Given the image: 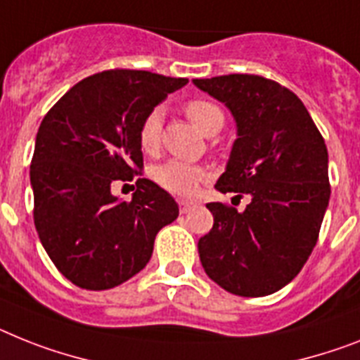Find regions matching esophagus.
Segmentation results:
<instances>
[{"mask_svg":"<svg viewBox=\"0 0 360 360\" xmlns=\"http://www.w3.org/2000/svg\"><path fill=\"white\" fill-rule=\"evenodd\" d=\"M178 206H180V213H189L193 207L197 206V202L187 200V198H180V200H178Z\"/></svg>","mask_w":360,"mask_h":360,"instance_id":"34e87169","label":"esophagus"}]
</instances>
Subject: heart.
<instances>
[{
    "mask_svg": "<svg viewBox=\"0 0 360 360\" xmlns=\"http://www.w3.org/2000/svg\"><path fill=\"white\" fill-rule=\"evenodd\" d=\"M186 114L206 136H215L224 127V112L212 101H189L186 105ZM160 134H162V115L158 110H154L139 127V147L143 148L145 153H154L160 145ZM204 176L206 174L200 167L189 165L180 160H167L153 169L154 182L165 191L182 195V197L197 191Z\"/></svg>",
    "mask_w": 360,
    "mask_h": 360,
    "instance_id": "b5f03b06",
    "label": "heart"
}]
</instances>
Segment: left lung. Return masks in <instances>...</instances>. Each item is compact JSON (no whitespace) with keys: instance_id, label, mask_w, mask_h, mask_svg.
<instances>
[{"instance_id":"1","label":"left lung","mask_w":360,"mask_h":360,"mask_svg":"<svg viewBox=\"0 0 360 360\" xmlns=\"http://www.w3.org/2000/svg\"><path fill=\"white\" fill-rule=\"evenodd\" d=\"M193 84L224 103L237 127L215 187L250 195L240 213L207 204L213 228L198 240L200 263L228 292L266 296L298 276L316 245L331 195L328 148L304 103L274 80L236 73Z\"/></svg>"}]
</instances>
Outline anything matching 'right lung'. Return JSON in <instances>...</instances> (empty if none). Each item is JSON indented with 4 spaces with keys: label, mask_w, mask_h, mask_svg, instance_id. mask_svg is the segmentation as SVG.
Masks as SVG:
<instances>
[{
    "label": "right lung",
    "mask_w": 360,
    "mask_h": 360,
    "mask_svg": "<svg viewBox=\"0 0 360 360\" xmlns=\"http://www.w3.org/2000/svg\"><path fill=\"white\" fill-rule=\"evenodd\" d=\"M187 79L112 70L77 82L41 121L31 162L34 226L64 278L80 289L117 287L143 270L156 233L178 217L165 189L138 178L132 200L115 180L143 167L139 127Z\"/></svg>",
    "instance_id": "add662e5"
}]
</instances>
